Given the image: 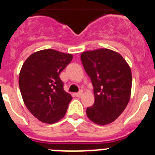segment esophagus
<instances>
[{
	"instance_id": "obj_1",
	"label": "esophagus",
	"mask_w": 155,
	"mask_h": 155,
	"mask_svg": "<svg viewBox=\"0 0 155 155\" xmlns=\"http://www.w3.org/2000/svg\"><path fill=\"white\" fill-rule=\"evenodd\" d=\"M82 93H83L82 91H80L79 93H75V97H81V95H82Z\"/></svg>"
}]
</instances>
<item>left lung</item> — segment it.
Segmentation results:
<instances>
[{
	"label": "left lung",
	"mask_w": 155,
	"mask_h": 155,
	"mask_svg": "<svg viewBox=\"0 0 155 155\" xmlns=\"http://www.w3.org/2000/svg\"><path fill=\"white\" fill-rule=\"evenodd\" d=\"M84 68L90 77L95 101L88 107V119L99 125L110 124L126 108L131 95L132 72L120 54L100 49L81 54Z\"/></svg>",
	"instance_id": "1"
}]
</instances>
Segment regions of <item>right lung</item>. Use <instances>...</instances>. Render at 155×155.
<instances>
[{
	"label": "right lung",
	"mask_w": 155,
	"mask_h": 155,
	"mask_svg": "<svg viewBox=\"0 0 155 155\" xmlns=\"http://www.w3.org/2000/svg\"><path fill=\"white\" fill-rule=\"evenodd\" d=\"M72 54L44 49L28 57L20 71L18 84L28 110L40 121L54 124L63 118L72 97L65 92L59 75Z\"/></svg>",
	"instance_id": "obj_1"
}]
</instances>
